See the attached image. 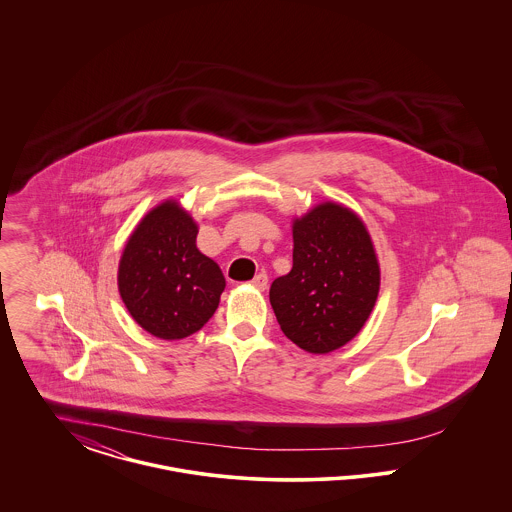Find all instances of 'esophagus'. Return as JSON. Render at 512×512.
Masks as SVG:
<instances>
[{
	"instance_id": "34e87169",
	"label": "esophagus",
	"mask_w": 512,
	"mask_h": 512,
	"mask_svg": "<svg viewBox=\"0 0 512 512\" xmlns=\"http://www.w3.org/2000/svg\"><path fill=\"white\" fill-rule=\"evenodd\" d=\"M251 286L253 288H257V290H261V292H265L268 286V276L265 272H259L253 280H251Z\"/></svg>"
}]
</instances>
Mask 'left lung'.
Returning a JSON list of instances; mask_svg holds the SVG:
<instances>
[{
    "label": "left lung",
    "mask_w": 512,
    "mask_h": 512,
    "mask_svg": "<svg viewBox=\"0 0 512 512\" xmlns=\"http://www.w3.org/2000/svg\"><path fill=\"white\" fill-rule=\"evenodd\" d=\"M380 290V267L365 222L338 203L293 220V267L270 286L286 338L322 355L353 340Z\"/></svg>",
    "instance_id": "left-lung-1"
}]
</instances>
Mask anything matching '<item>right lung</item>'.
Here are the masks:
<instances>
[{
	"label": "right lung",
	"instance_id": "right-lung-1",
	"mask_svg": "<svg viewBox=\"0 0 512 512\" xmlns=\"http://www.w3.org/2000/svg\"><path fill=\"white\" fill-rule=\"evenodd\" d=\"M197 224L165 201L136 226L122 251L119 292L132 318L161 340L201 330L219 307L226 280L197 245Z\"/></svg>",
	"mask_w": 512,
	"mask_h": 512
}]
</instances>
